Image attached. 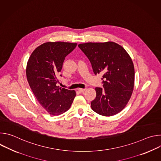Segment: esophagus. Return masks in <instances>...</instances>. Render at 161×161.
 <instances>
[{"mask_svg": "<svg viewBox=\"0 0 161 161\" xmlns=\"http://www.w3.org/2000/svg\"><path fill=\"white\" fill-rule=\"evenodd\" d=\"M78 90L79 91V92H80V93H83V92L85 90V88H78Z\"/></svg>", "mask_w": 161, "mask_h": 161, "instance_id": "obj_1", "label": "esophagus"}]
</instances>
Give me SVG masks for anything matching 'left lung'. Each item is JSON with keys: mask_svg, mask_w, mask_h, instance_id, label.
I'll use <instances>...</instances> for the list:
<instances>
[{"mask_svg": "<svg viewBox=\"0 0 161 161\" xmlns=\"http://www.w3.org/2000/svg\"><path fill=\"white\" fill-rule=\"evenodd\" d=\"M78 47L89 59L94 74H103L104 88H95L96 97L91 102L92 109L105 117L120 113L134 89V67L130 55L122 46L111 41L90 42Z\"/></svg>", "mask_w": 161, "mask_h": 161, "instance_id": "8db88e82", "label": "left lung"}]
</instances>
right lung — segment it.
Here are the masks:
<instances>
[{
    "instance_id": "add662e5",
    "label": "right lung",
    "mask_w": 161,
    "mask_h": 161,
    "mask_svg": "<svg viewBox=\"0 0 161 161\" xmlns=\"http://www.w3.org/2000/svg\"><path fill=\"white\" fill-rule=\"evenodd\" d=\"M76 45L60 41L45 42L33 51L28 60V83L39 103L52 115L67 111L76 96L75 90L62 88L57 84L65 57Z\"/></svg>"
}]
</instances>
